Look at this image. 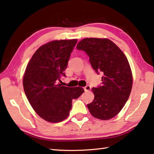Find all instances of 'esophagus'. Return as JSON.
Listing matches in <instances>:
<instances>
[{"instance_id": "34e87169", "label": "esophagus", "mask_w": 154, "mask_h": 154, "mask_svg": "<svg viewBox=\"0 0 154 154\" xmlns=\"http://www.w3.org/2000/svg\"><path fill=\"white\" fill-rule=\"evenodd\" d=\"M84 88L85 90V91H89V90L91 89V88H90V86H89V85H87V86H85Z\"/></svg>"}]
</instances>
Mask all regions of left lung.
<instances>
[{
	"mask_svg": "<svg viewBox=\"0 0 154 154\" xmlns=\"http://www.w3.org/2000/svg\"><path fill=\"white\" fill-rule=\"evenodd\" d=\"M77 48L87 53L97 74H103L102 84L92 89L94 99L87 105L90 114L101 120L113 118L125 106L132 88V73L126 56L107 38L83 39Z\"/></svg>",
	"mask_w": 154,
	"mask_h": 154,
	"instance_id": "obj_1",
	"label": "left lung"
}]
</instances>
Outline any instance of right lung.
<instances>
[{"mask_svg": "<svg viewBox=\"0 0 154 154\" xmlns=\"http://www.w3.org/2000/svg\"><path fill=\"white\" fill-rule=\"evenodd\" d=\"M77 39L51 41L35 51L26 66L23 87L28 101L41 118L50 123L64 120L70 114L72 99L81 96V87L60 84Z\"/></svg>", "mask_w": 154, "mask_h": 154, "instance_id": "right-lung-1", "label": "right lung"}]
</instances>
